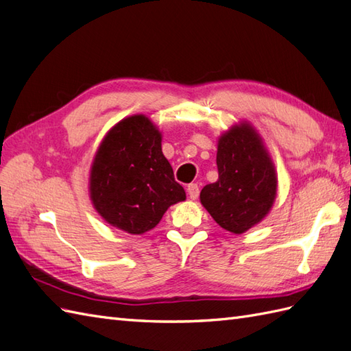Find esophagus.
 <instances>
[{"instance_id": "1", "label": "esophagus", "mask_w": 351, "mask_h": 351, "mask_svg": "<svg viewBox=\"0 0 351 351\" xmlns=\"http://www.w3.org/2000/svg\"><path fill=\"white\" fill-rule=\"evenodd\" d=\"M187 193H189L191 199H196L199 195V186L196 183H191L189 186H187Z\"/></svg>"}]
</instances>
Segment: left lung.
<instances>
[{
  "label": "left lung",
  "instance_id": "left-lung-1",
  "mask_svg": "<svg viewBox=\"0 0 351 351\" xmlns=\"http://www.w3.org/2000/svg\"><path fill=\"white\" fill-rule=\"evenodd\" d=\"M216 162L219 180L204 186L201 204L219 226L243 234L258 225L276 201L274 164L259 134L247 122L221 134Z\"/></svg>",
  "mask_w": 351,
  "mask_h": 351
}]
</instances>
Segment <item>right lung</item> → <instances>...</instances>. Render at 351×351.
I'll return each mask as SVG.
<instances>
[{"instance_id": "add662e5", "label": "right lung", "mask_w": 351, "mask_h": 351, "mask_svg": "<svg viewBox=\"0 0 351 351\" xmlns=\"http://www.w3.org/2000/svg\"><path fill=\"white\" fill-rule=\"evenodd\" d=\"M162 135L144 114L116 123L93 158L89 192L107 223L141 235L155 228L173 204L186 199L162 153Z\"/></svg>"}]
</instances>
